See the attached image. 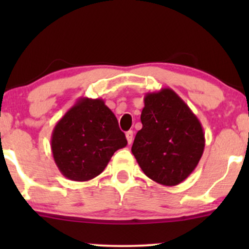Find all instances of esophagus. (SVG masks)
<instances>
[{
	"mask_svg": "<svg viewBox=\"0 0 249 249\" xmlns=\"http://www.w3.org/2000/svg\"><path fill=\"white\" fill-rule=\"evenodd\" d=\"M125 136H126V139H127V142L128 144H131L133 141V131H127L126 133H125Z\"/></svg>",
	"mask_w": 249,
	"mask_h": 249,
	"instance_id": "obj_1",
	"label": "esophagus"
}]
</instances>
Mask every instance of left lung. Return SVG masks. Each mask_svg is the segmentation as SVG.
Wrapping results in <instances>:
<instances>
[{
	"label": "left lung",
	"instance_id": "1",
	"mask_svg": "<svg viewBox=\"0 0 249 249\" xmlns=\"http://www.w3.org/2000/svg\"><path fill=\"white\" fill-rule=\"evenodd\" d=\"M141 121L131 151L142 172L165 186L184 181L204 153L201 123L170 88L145 95Z\"/></svg>",
	"mask_w": 249,
	"mask_h": 249
}]
</instances>
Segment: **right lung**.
I'll return each instance as SVG.
<instances>
[{"label": "right lung", "mask_w": 249, "mask_h": 249, "mask_svg": "<svg viewBox=\"0 0 249 249\" xmlns=\"http://www.w3.org/2000/svg\"><path fill=\"white\" fill-rule=\"evenodd\" d=\"M126 145L115 113L101 98H79L51 134L53 160L63 176L73 181L96 178L113 153Z\"/></svg>", "instance_id": "1"}]
</instances>
